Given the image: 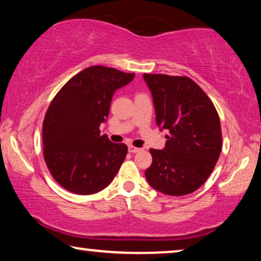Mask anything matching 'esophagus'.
I'll use <instances>...</instances> for the list:
<instances>
[{
    "label": "esophagus",
    "instance_id": "esophagus-1",
    "mask_svg": "<svg viewBox=\"0 0 261 261\" xmlns=\"http://www.w3.org/2000/svg\"><path fill=\"white\" fill-rule=\"evenodd\" d=\"M128 151H129L130 153H137V152H139V151H141V148H138V147H135V146H129V147H128Z\"/></svg>",
    "mask_w": 261,
    "mask_h": 261
}]
</instances>
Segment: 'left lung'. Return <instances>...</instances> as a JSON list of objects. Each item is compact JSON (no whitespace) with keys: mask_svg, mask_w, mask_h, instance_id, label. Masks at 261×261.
<instances>
[{"mask_svg":"<svg viewBox=\"0 0 261 261\" xmlns=\"http://www.w3.org/2000/svg\"><path fill=\"white\" fill-rule=\"evenodd\" d=\"M152 92L155 121L169 130L164 149L151 148L146 179L155 190L184 196L208 179L222 149L217 110L202 88L187 76L144 73Z\"/></svg>","mask_w":261,"mask_h":261,"instance_id":"1","label":"left lung"}]
</instances>
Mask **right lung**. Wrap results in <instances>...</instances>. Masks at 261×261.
I'll return each instance as SVG.
<instances>
[{
    "label": "right lung",
    "mask_w": 261,
    "mask_h": 261,
    "mask_svg": "<svg viewBox=\"0 0 261 261\" xmlns=\"http://www.w3.org/2000/svg\"><path fill=\"white\" fill-rule=\"evenodd\" d=\"M134 73L90 66L71 78L49 103L42 123V149L57 183L77 195H91L112 183L128 147L101 135L115 90Z\"/></svg>",
    "instance_id": "1"
}]
</instances>
